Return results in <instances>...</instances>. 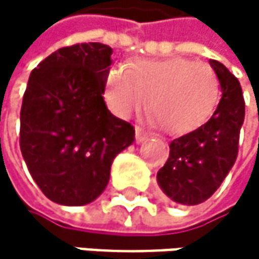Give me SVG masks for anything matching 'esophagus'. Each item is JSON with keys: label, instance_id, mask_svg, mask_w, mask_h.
Masks as SVG:
<instances>
[{"label": "esophagus", "instance_id": "esophagus-1", "mask_svg": "<svg viewBox=\"0 0 259 259\" xmlns=\"http://www.w3.org/2000/svg\"><path fill=\"white\" fill-rule=\"evenodd\" d=\"M135 140H137V143H143V141L147 140V134L143 131V128L137 127V128H135Z\"/></svg>", "mask_w": 259, "mask_h": 259}]
</instances>
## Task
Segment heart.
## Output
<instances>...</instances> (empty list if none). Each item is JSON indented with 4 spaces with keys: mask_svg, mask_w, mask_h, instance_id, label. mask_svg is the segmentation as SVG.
<instances>
[{
    "mask_svg": "<svg viewBox=\"0 0 259 259\" xmlns=\"http://www.w3.org/2000/svg\"><path fill=\"white\" fill-rule=\"evenodd\" d=\"M147 110L164 132H191L213 115L219 80L213 69L183 57L137 60L128 69L112 66L105 76L104 99L121 119Z\"/></svg>",
    "mask_w": 259,
    "mask_h": 259,
    "instance_id": "1",
    "label": "heart"
}]
</instances>
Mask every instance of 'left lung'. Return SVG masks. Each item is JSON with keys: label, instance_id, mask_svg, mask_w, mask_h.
<instances>
[{"label": "left lung", "instance_id": "left-lung-1", "mask_svg": "<svg viewBox=\"0 0 259 259\" xmlns=\"http://www.w3.org/2000/svg\"><path fill=\"white\" fill-rule=\"evenodd\" d=\"M222 98L216 112L196 131L172 140L169 158L157 172L161 191L176 203L199 205L210 199L233 167L245 104L239 80L218 60H210Z\"/></svg>", "mask_w": 259, "mask_h": 259}]
</instances>
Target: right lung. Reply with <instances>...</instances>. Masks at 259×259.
Segmentation results:
<instances>
[{
  "label": "right lung",
  "instance_id": "1",
  "mask_svg": "<svg viewBox=\"0 0 259 259\" xmlns=\"http://www.w3.org/2000/svg\"><path fill=\"white\" fill-rule=\"evenodd\" d=\"M113 49L102 43L60 48L29 76L20 112V149L41 193L79 206L102 194L115 157L135 128L104 102Z\"/></svg>",
  "mask_w": 259,
  "mask_h": 259
}]
</instances>
